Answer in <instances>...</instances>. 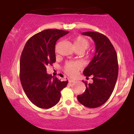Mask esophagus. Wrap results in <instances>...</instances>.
<instances>
[{
	"label": "esophagus",
	"mask_w": 134,
	"mask_h": 134,
	"mask_svg": "<svg viewBox=\"0 0 134 134\" xmlns=\"http://www.w3.org/2000/svg\"><path fill=\"white\" fill-rule=\"evenodd\" d=\"M76 80H73V79H68V82L69 83H72V82H74Z\"/></svg>",
	"instance_id": "obj_1"
}]
</instances>
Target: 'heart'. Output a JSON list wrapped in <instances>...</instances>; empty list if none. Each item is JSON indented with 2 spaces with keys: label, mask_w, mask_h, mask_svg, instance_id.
<instances>
[{
  "label": "heart",
  "mask_w": 134,
  "mask_h": 134,
  "mask_svg": "<svg viewBox=\"0 0 134 134\" xmlns=\"http://www.w3.org/2000/svg\"><path fill=\"white\" fill-rule=\"evenodd\" d=\"M73 44L76 50H81L84 52L90 46V42L83 36H79L74 39ZM81 68L82 65L79 62H69L65 64L64 71L69 76H74Z\"/></svg>",
  "instance_id": "heart-1"
}]
</instances>
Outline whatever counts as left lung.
<instances>
[{"instance_id": "8db88e82", "label": "left lung", "mask_w": 134, "mask_h": 134, "mask_svg": "<svg viewBox=\"0 0 134 134\" xmlns=\"http://www.w3.org/2000/svg\"><path fill=\"white\" fill-rule=\"evenodd\" d=\"M82 34L92 38L96 51L83 72L86 77L92 76L93 82L88 84L85 82V92L78 95L77 99L85 107L96 108L105 103L114 90L118 75V58L112 44L104 35L94 32Z\"/></svg>"}]
</instances>
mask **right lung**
<instances>
[{
  "label": "right lung",
  "instance_id": "right-lung-1",
  "mask_svg": "<svg viewBox=\"0 0 134 134\" xmlns=\"http://www.w3.org/2000/svg\"><path fill=\"white\" fill-rule=\"evenodd\" d=\"M69 33L47 29L27 41L20 59V80L29 99L41 109H50L59 102L60 91L68 81H60L46 72L47 65L56 61L55 46L60 38Z\"/></svg>",
  "mask_w": 134,
  "mask_h": 134
}]
</instances>
